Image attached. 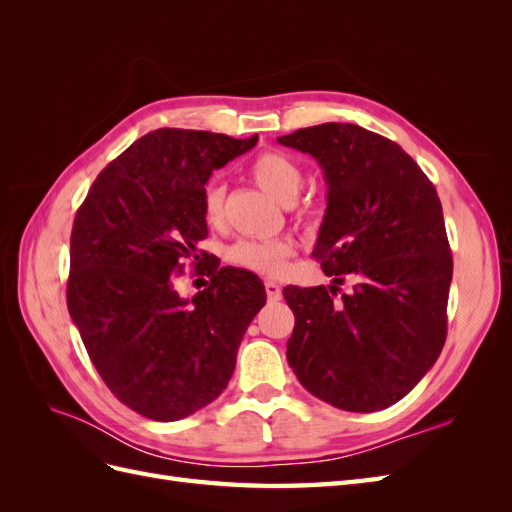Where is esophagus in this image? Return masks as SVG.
I'll list each match as a JSON object with an SVG mask.
<instances>
[{"instance_id": "esophagus-1", "label": "esophagus", "mask_w": 512, "mask_h": 512, "mask_svg": "<svg viewBox=\"0 0 512 512\" xmlns=\"http://www.w3.org/2000/svg\"><path fill=\"white\" fill-rule=\"evenodd\" d=\"M265 290H267L269 301H280L282 299V288H280V284H275L273 280L265 282Z\"/></svg>"}]
</instances>
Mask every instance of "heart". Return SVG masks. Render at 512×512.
Instances as JSON below:
<instances>
[{"mask_svg": "<svg viewBox=\"0 0 512 512\" xmlns=\"http://www.w3.org/2000/svg\"><path fill=\"white\" fill-rule=\"evenodd\" d=\"M252 181L260 190L282 205H292L303 188V168L297 160L282 151L267 149L260 151L247 168ZM203 215L207 224L218 226L224 218V185L220 181H209L203 192ZM301 220L318 218V207L305 203L299 211ZM294 256V243L288 239H241L228 250L232 265L250 269L262 275H280L286 271L290 258Z\"/></svg>", "mask_w": 512, "mask_h": 512, "instance_id": "b5f03b06", "label": "heart"}]
</instances>
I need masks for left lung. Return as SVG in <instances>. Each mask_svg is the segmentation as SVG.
Instances as JSON below:
<instances>
[{"instance_id":"1","label":"left lung","mask_w":512,"mask_h":512,"mask_svg":"<svg viewBox=\"0 0 512 512\" xmlns=\"http://www.w3.org/2000/svg\"><path fill=\"white\" fill-rule=\"evenodd\" d=\"M277 143L316 158L327 211L314 256L331 286H286V356L305 389L348 412L408 395L446 342L453 256L436 188L397 143L354 123H320ZM348 276L350 293L336 299Z\"/></svg>"}]
</instances>
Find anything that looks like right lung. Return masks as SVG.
<instances>
[{"mask_svg": "<svg viewBox=\"0 0 512 512\" xmlns=\"http://www.w3.org/2000/svg\"><path fill=\"white\" fill-rule=\"evenodd\" d=\"M258 136L160 128L108 164L76 211L68 312L111 393L151 421H179L226 389L237 350L267 301L258 275L203 269L208 288L178 297L174 277L207 237L203 192Z\"/></svg>", "mask_w": 512, "mask_h": 512, "instance_id": "obj_1", "label": "right lung"}]
</instances>
